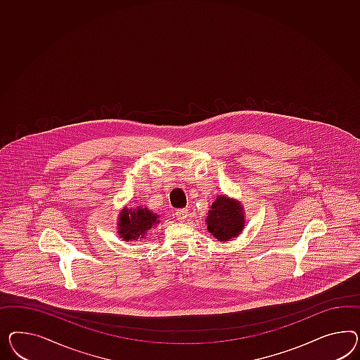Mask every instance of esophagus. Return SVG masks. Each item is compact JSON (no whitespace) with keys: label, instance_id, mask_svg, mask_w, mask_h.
I'll list each match as a JSON object with an SVG mask.
<instances>
[{"label":"esophagus","instance_id":"obj_1","mask_svg":"<svg viewBox=\"0 0 360 360\" xmlns=\"http://www.w3.org/2000/svg\"><path fill=\"white\" fill-rule=\"evenodd\" d=\"M175 217H176V220H178V221L184 223V221L187 220V217H188V210H187V208L176 210V212H175Z\"/></svg>","mask_w":360,"mask_h":360}]
</instances>
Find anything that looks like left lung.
Masks as SVG:
<instances>
[{"label":"left lung","instance_id":"left-lung-1","mask_svg":"<svg viewBox=\"0 0 360 360\" xmlns=\"http://www.w3.org/2000/svg\"><path fill=\"white\" fill-rule=\"evenodd\" d=\"M205 219L207 229L217 241H231L243 232L245 212L240 202L220 195L210 207Z\"/></svg>","mask_w":360,"mask_h":360}]
</instances>
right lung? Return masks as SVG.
Instances as JSON below:
<instances>
[{"mask_svg":"<svg viewBox=\"0 0 360 360\" xmlns=\"http://www.w3.org/2000/svg\"><path fill=\"white\" fill-rule=\"evenodd\" d=\"M158 221V214L150 212L146 207L124 208L119 214L117 233L124 241H136L137 238H144L146 232Z\"/></svg>","mask_w":360,"mask_h":360,"instance_id":"add662e5","label":"right lung"}]
</instances>
